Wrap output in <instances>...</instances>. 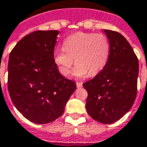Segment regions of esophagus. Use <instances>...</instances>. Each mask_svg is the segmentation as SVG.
<instances>
[{"label": "esophagus", "instance_id": "34e87169", "mask_svg": "<svg viewBox=\"0 0 147 147\" xmlns=\"http://www.w3.org/2000/svg\"><path fill=\"white\" fill-rule=\"evenodd\" d=\"M76 85H77V87H78V88L82 87V82H76Z\"/></svg>", "mask_w": 147, "mask_h": 147}]
</instances>
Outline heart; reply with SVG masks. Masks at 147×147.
<instances>
[{
    "label": "heart",
    "mask_w": 147,
    "mask_h": 147,
    "mask_svg": "<svg viewBox=\"0 0 147 147\" xmlns=\"http://www.w3.org/2000/svg\"><path fill=\"white\" fill-rule=\"evenodd\" d=\"M110 44L103 34L78 32L64 40L63 48H56L53 61L62 75L67 76L74 61L77 63L72 74L81 78L96 75L108 62Z\"/></svg>",
    "instance_id": "heart-1"
}]
</instances>
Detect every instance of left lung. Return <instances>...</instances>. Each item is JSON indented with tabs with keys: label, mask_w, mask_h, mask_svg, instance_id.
Listing matches in <instances>:
<instances>
[{
	"label": "left lung",
	"mask_w": 147,
	"mask_h": 147,
	"mask_svg": "<svg viewBox=\"0 0 147 147\" xmlns=\"http://www.w3.org/2000/svg\"><path fill=\"white\" fill-rule=\"evenodd\" d=\"M110 44L108 62L102 71L83 83L88 92L87 113L103 124L120 120L132 108L137 95L138 60L126 39L118 32L103 30Z\"/></svg>",
	"instance_id": "8db88e82"
}]
</instances>
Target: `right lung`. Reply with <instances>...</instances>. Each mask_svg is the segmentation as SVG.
<instances>
[{
    "mask_svg": "<svg viewBox=\"0 0 147 147\" xmlns=\"http://www.w3.org/2000/svg\"><path fill=\"white\" fill-rule=\"evenodd\" d=\"M58 30H37L26 35L11 51L8 90L22 116L48 124L61 116L76 83L59 73L53 61Z\"/></svg>",
    "mask_w": 147,
    "mask_h": 147,
    "instance_id": "right-lung-1",
    "label": "right lung"
}]
</instances>
